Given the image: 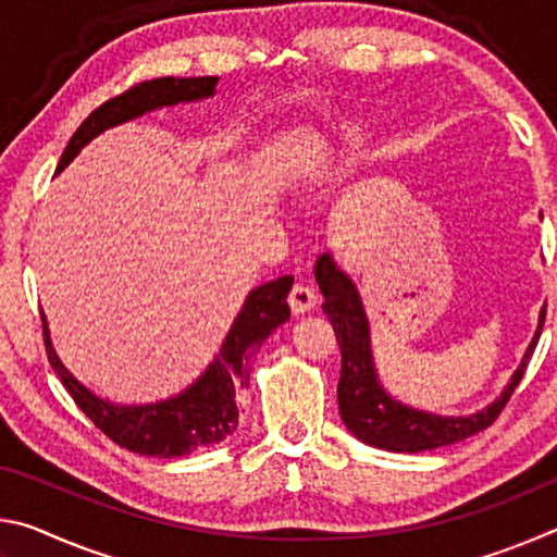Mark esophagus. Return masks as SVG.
Listing matches in <instances>:
<instances>
[{
    "instance_id": "esophagus-1",
    "label": "esophagus",
    "mask_w": 557,
    "mask_h": 557,
    "mask_svg": "<svg viewBox=\"0 0 557 557\" xmlns=\"http://www.w3.org/2000/svg\"><path fill=\"white\" fill-rule=\"evenodd\" d=\"M317 292L309 285H295L289 292V307L295 314H305L317 305Z\"/></svg>"
}]
</instances>
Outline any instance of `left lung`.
I'll return each mask as SVG.
<instances>
[{
  "mask_svg": "<svg viewBox=\"0 0 557 557\" xmlns=\"http://www.w3.org/2000/svg\"><path fill=\"white\" fill-rule=\"evenodd\" d=\"M317 282L324 295L322 309L329 322H332L338 348H342V375H338V410H342V420L366 445L388 451L435 449L467 440L486 430L488 425H494L523 379L545 322L543 309L539 332H535L523 363L518 366L502 398L488 405L486 410L469 414V418H437V414L405 408V405L391 400L381 391L371 361L369 322H366L361 299H358L351 280L342 270H336L334 260L329 256L317 260Z\"/></svg>",
  "mask_w": 557,
  "mask_h": 557,
  "instance_id": "obj_1",
  "label": "left lung"
}]
</instances>
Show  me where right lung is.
<instances>
[{
    "label": "right lung",
    "mask_w": 557,
    "mask_h": 557,
    "mask_svg": "<svg viewBox=\"0 0 557 557\" xmlns=\"http://www.w3.org/2000/svg\"><path fill=\"white\" fill-rule=\"evenodd\" d=\"M215 83H219L215 75L135 83L132 88L122 90L120 96L102 102L100 108L92 110L83 120V125L73 132L69 147L63 149L55 172H61L102 129L143 115L147 110L176 106V102L184 100L209 98L213 96ZM289 289L292 275L277 277L268 282V285L252 289L248 299H245L238 319H235L231 334L225 336L219 358L209 366V371L178 398L157 405H132V408H125V405L100 400L98 395L83 388L63 369L59 356H55L49 338V326H46V317L41 312L46 354H49L53 371L59 373L61 383L71 393L75 405L115 445L145 457H184L188 451L215 445V442L233 435L235 425H238V395L250 379L248 361L252 354L260 351L262 342L270 336L272 329H277L289 319Z\"/></svg>",
    "instance_id": "add662e5"
}]
</instances>
